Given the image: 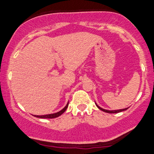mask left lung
Segmentation results:
<instances>
[{
  "instance_id": "left-lung-1",
  "label": "left lung",
  "mask_w": 154,
  "mask_h": 154,
  "mask_svg": "<svg viewBox=\"0 0 154 154\" xmlns=\"http://www.w3.org/2000/svg\"><path fill=\"white\" fill-rule=\"evenodd\" d=\"M97 105V104H96ZM97 106L98 107L99 109H100V110H102V111H103V112H107V113H118V112H122V111H125V110H127V109L128 108H126V109H119V110H114V111H109V110H106V109H102V108H100V106H98L97 105Z\"/></svg>"
}]
</instances>
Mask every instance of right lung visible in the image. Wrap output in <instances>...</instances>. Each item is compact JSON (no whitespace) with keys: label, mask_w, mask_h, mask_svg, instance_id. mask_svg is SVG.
Masks as SVG:
<instances>
[{"label":"right lung","mask_w":154,"mask_h":154,"mask_svg":"<svg viewBox=\"0 0 154 154\" xmlns=\"http://www.w3.org/2000/svg\"><path fill=\"white\" fill-rule=\"evenodd\" d=\"M68 103H67V105L65 106V108H63L61 111L58 112H57V113L45 115V116H35V117H37V118H41V119H54V118H57V117H59L60 116H61V115L63 114L65 111H66V109L68 108Z\"/></svg>","instance_id":"add662e5"}]
</instances>
